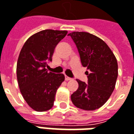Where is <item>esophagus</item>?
<instances>
[{"label": "esophagus", "mask_w": 134, "mask_h": 134, "mask_svg": "<svg viewBox=\"0 0 134 134\" xmlns=\"http://www.w3.org/2000/svg\"><path fill=\"white\" fill-rule=\"evenodd\" d=\"M65 80H72V78H71V77H70L67 76V75H65Z\"/></svg>", "instance_id": "obj_1"}]
</instances>
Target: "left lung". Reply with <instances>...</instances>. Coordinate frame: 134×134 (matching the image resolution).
I'll return each instance as SVG.
<instances>
[{
	"instance_id": "1",
	"label": "left lung",
	"mask_w": 134,
	"mask_h": 134,
	"mask_svg": "<svg viewBox=\"0 0 134 134\" xmlns=\"http://www.w3.org/2000/svg\"><path fill=\"white\" fill-rule=\"evenodd\" d=\"M76 45L81 64L87 67L88 84L80 80L78 88L71 95L77 108L95 110L104 105L113 92L118 75L115 55L104 41L86 32L68 34Z\"/></svg>"
}]
</instances>
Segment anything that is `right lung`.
<instances>
[{
    "mask_svg": "<svg viewBox=\"0 0 134 134\" xmlns=\"http://www.w3.org/2000/svg\"><path fill=\"white\" fill-rule=\"evenodd\" d=\"M67 33L54 30L38 32L28 38L20 51L16 65L19 87L26 102L35 111L51 109L58 88L64 80L63 74L48 72L46 67Z\"/></svg>",
    "mask_w": 134,
    "mask_h": 134,
    "instance_id": "obj_1",
    "label": "right lung"
}]
</instances>
